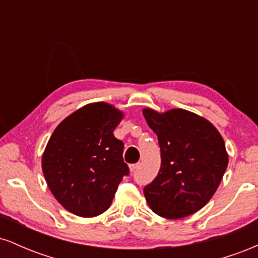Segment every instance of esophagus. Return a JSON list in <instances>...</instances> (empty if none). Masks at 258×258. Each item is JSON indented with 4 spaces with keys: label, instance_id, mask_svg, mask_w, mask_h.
Segmentation results:
<instances>
[{
    "label": "esophagus",
    "instance_id": "esophagus-1",
    "mask_svg": "<svg viewBox=\"0 0 258 258\" xmlns=\"http://www.w3.org/2000/svg\"><path fill=\"white\" fill-rule=\"evenodd\" d=\"M138 166H139L138 164H132V165H130V171H131V172H135V171L138 168Z\"/></svg>",
    "mask_w": 258,
    "mask_h": 258
}]
</instances>
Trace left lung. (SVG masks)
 <instances>
[{"instance_id":"left-lung-1","label":"left lung","mask_w":258,"mask_h":258,"mask_svg":"<svg viewBox=\"0 0 258 258\" xmlns=\"http://www.w3.org/2000/svg\"><path fill=\"white\" fill-rule=\"evenodd\" d=\"M143 116L161 149L158 176L144 188L148 205L168 220L195 214L214 197L227 170L221 133L205 117L184 109L144 108Z\"/></svg>"}]
</instances>
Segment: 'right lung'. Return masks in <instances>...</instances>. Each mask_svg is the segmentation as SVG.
Listing matches in <instances>:
<instances>
[{
	"instance_id": "1",
	"label": "right lung",
	"mask_w": 258,
	"mask_h": 258,
	"mask_svg": "<svg viewBox=\"0 0 258 258\" xmlns=\"http://www.w3.org/2000/svg\"><path fill=\"white\" fill-rule=\"evenodd\" d=\"M123 112L105 102L82 106L57 126L42 154V171L57 201L80 217L109 209L122 177L123 143L114 130Z\"/></svg>"
}]
</instances>
